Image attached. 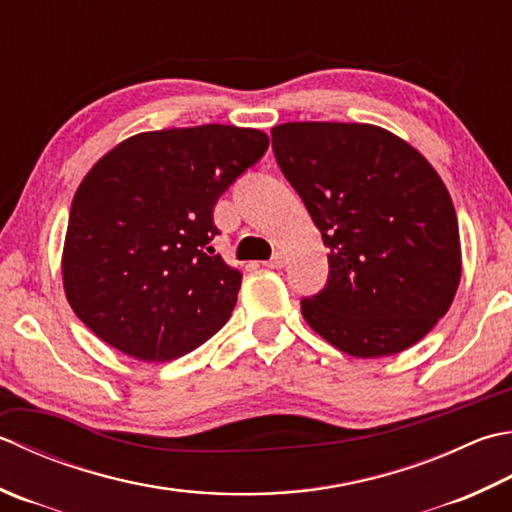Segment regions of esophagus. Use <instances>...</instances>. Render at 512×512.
<instances>
[{
    "label": "esophagus",
    "instance_id": "obj_1",
    "mask_svg": "<svg viewBox=\"0 0 512 512\" xmlns=\"http://www.w3.org/2000/svg\"><path fill=\"white\" fill-rule=\"evenodd\" d=\"M284 264H286L284 262V255H279V253L273 259H268V262H264L266 268H284Z\"/></svg>",
    "mask_w": 512,
    "mask_h": 512
}]
</instances>
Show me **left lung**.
<instances>
[{"mask_svg": "<svg viewBox=\"0 0 512 512\" xmlns=\"http://www.w3.org/2000/svg\"><path fill=\"white\" fill-rule=\"evenodd\" d=\"M273 150L330 248L326 288L302 302L306 324L364 359L417 344L462 279L457 213L437 170L375 124H279Z\"/></svg>", "mask_w": 512, "mask_h": 512, "instance_id": "left-lung-1", "label": "left lung"}]
</instances>
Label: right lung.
<instances>
[{
  "label": "right lung",
  "instance_id": "obj_1",
  "mask_svg": "<svg viewBox=\"0 0 512 512\" xmlns=\"http://www.w3.org/2000/svg\"><path fill=\"white\" fill-rule=\"evenodd\" d=\"M257 128L148 130L97 159L70 206L62 282L75 315L139 362H170L213 337L242 273L215 255L213 210L266 153Z\"/></svg>",
  "mask_w": 512,
  "mask_h": 512
}]
</instances>
